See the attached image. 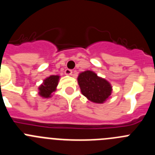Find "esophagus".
<instances>
[{
  "instance_id": "1",
  "label": "esophagus",
  "mask_w": 155,
  "mask_h": 155,
  "mask_svg": "<svg viewBox=\"0 0 155 155\" xmlns=\"http://www.w3.org/2000/svg\"><path fill=\"white\" fill-rule=\"evenodd\" d=\"M64 73H65L66 75H71V74H72V73H73V72H72V71H71V70L67 69V70H65V71H64Z\"/></svg>"
}]
</instances>
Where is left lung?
<instances>
[{
	"instance_id": "left-lung-1",
	"label": "left lung",
	"mask_w": 155,
	"mask_h": 155,
	"mask_svg": "<svg viewBox=\"0 0 155 155\" xmlns=\"http://www.w3.org/2000/svg\"><path fill=\"white\" fill-rule=\"evenodd\" d=\"M78 82L82 94L94 103H104L113 91V87L107 80L98 77L91 71L79 74Z\"/></svg>"
}]
</instances>
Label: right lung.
Wrapping results in <instances>:
<instances>
[{
	"instance_id": "obj_1",
	"label": "right lung",
	"mask_w": 155,
	"mask_h": 155,
	"mask_svg": "<svg viewBox=\"0 0 155 155\" xmlns=\"http://www.w3.org/2000/svg\"><path fill=\"white\" fill-rule=\"evenodd\" d=\"M59 79H60L59 75H50V77L43 80L42 84L38 87L39 95L44 98H51L53 92L57 90Z\"/></svg>"
}]
</instances>
